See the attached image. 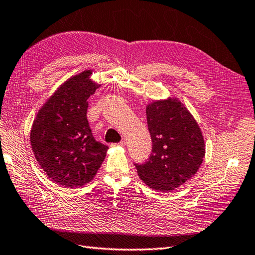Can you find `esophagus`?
<instances>
[{
	"label": "esophagus",
	"instance_id": "obj_1",
	"mask_svg": "<svg viewBox=\"0 0 255 255\" xmlns=\"http://www.w3.org/2000/svg\"><path fill=\"white\" fill-rule=\"evenodd\" d=\"M125 145H126V141L123 140L120 143H114V144H112L111 146H125Z\"/></svg>",
	"mask_w": 255,
	"mask_h": 255
}]
</instances>
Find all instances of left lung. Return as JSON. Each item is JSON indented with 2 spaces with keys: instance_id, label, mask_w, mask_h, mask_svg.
Returning <instances> with one entry per match:
<instances>
[{
  "instance_id": "left-lung-1",
  "label": "left lung",
  "mask_w": 255,
  "mask_h": 255,
  "mask_svg": "<svg viewBox=\"0 0 255 255\" xmlns=\"http://www.w3.org/2000/svg\"><path fill=\"white\" fill-rule=\"evenodd\" d=\"M152 154L134 164L140 179L153 190L170 192L197 172L206 145L197 122L177 98L153 101L146 107Z\"/></svg>"
}]
</instances>
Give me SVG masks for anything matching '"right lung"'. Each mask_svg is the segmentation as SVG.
Segmentation results:
<instances>
[{"instance_id":"1","label":"right lung","mask_w":255,"mask_h":255,"mask_svg":"<svg viewBox=\"0 0 255 255\" xmlns=\"http://www.w3.org/2000/svg\"><path fill=\"white\" fill-rule=\"evenodd\" d=\"M93 70L70 77L38 111L30 132L32 151L47 177L61 186L94 179L108 146L95 140L87 121L88 98L100 86Z\"/></svg>"}]
</instances>
